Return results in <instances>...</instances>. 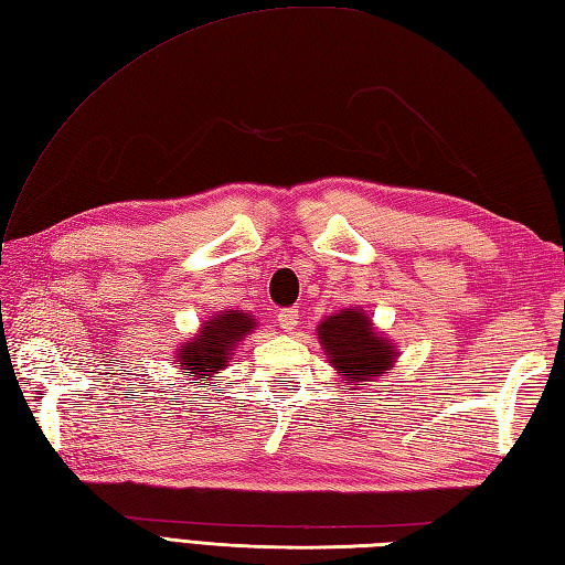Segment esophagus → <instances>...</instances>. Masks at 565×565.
<instances>
[{
  "label": "esophagus",
  "instance_id": "34e87169",
  "mask_svg": "<svg viewBox=\"0 0 565 565\" xmlns=\"http://www.w3.org/2000/svg\"><path fill=\"white\" fill-rule=\"evenodd\" d=\"M277 320H279V327H281L284 332H294L296 327H298L300 312H298V308H286V310H279Z\"/></svg>",
  "mask_w": 565,
  "mask_h": 565
}]
</instances>
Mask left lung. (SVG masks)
<instances>
[{
    "label": "left lung",
    "instance_id": "obj_1",
    "mask_svg": "<svg viewBox=\"0 0 565 565\" xmlns=\"http://www.w3.org/2000/svg\"><path fill=\"white\" fill-rule=\"evenodd\" d=\"M318 342L327 363L347 380L351 390L375 383L397 365L399 349L369 318L363 308H344L327 315L318 324Z\"/></svg>",
    "mask_w": 565,
    "mask_h": 565
}]
</instances>
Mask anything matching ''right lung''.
I'll use <instances>...</instances> for the list:
<instances>
[{
  "label": "right lung",
  "instance_id": "1",
  "mask_svg": "<svg viewBox=\"0 0 565 565\" xmlns=\"http://www.w3.org/2000/svg\"><path fill=\"white\" fill-rule=\"evenodd\" d=\"M255 330L257 322L250 312L221 310L209 315L196 334L175 349L173 359L178 371L190 380H214L221 371H226L243 339Z\"/></svg>",
  "mask_w": 565,
  "mask_h": 565
}]
</instances>
